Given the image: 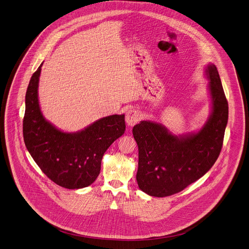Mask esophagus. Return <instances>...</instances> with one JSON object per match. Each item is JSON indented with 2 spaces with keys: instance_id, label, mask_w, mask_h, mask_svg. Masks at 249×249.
Here are the masks:
<instances>
[{
  "instance_id": "34e87169",
  "label": "esophagus",
  "mask_w": 249,
  "mask_h": 249,
  "mask_svg": "<svg viewBox=\"0 0 249 249\" xmlns=\"http://www.w3.org/2000/svg\"><path fill=\"white\" fill-rule=\"evenodd\" d=\"M125 120H126V123L128 126L130 127H133L136 123L139 122L140 120V115L138 113V111L136 110H129L127 113H126V117H125Z\"/></svg>"
}]
</instances>
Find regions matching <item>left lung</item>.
<instances>
[{
    "label": "left lung",
    "instance_id": "left-lung-1",
    "mask_svg": "<svg viewBox=\"0 0 249 249\" xmlns=\"http://www.w3.org/2000/svg\"><path fill=\"white\" fill-rule=\"evenodd\" d=\"M211 114L197 132L175 135L150 120L133 129L138 146L136 181L142 192L166 197L178 193L211 170L221 153L229 119V103L216 66L206 67Z\"/></svg>",
    "mask_w": 249,
    "mask_h": 249
}]
</instances>
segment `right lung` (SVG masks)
I'll return each instance as SVG.
<instances>
[{
    "mask_svg": "<svg viewBox=\"0 0 249 249\" xmlns=\"http://www.w3.org/2000/svg\"><path fill=\"white\" fill-rule=\"evenodd\" d=\"M33 74L25 95L23 139L42 172L58 186L77 190L95 182L103 154L125 132V115L102 117L77 133H64L47 121L39 108L38 79Z\"/></svg>",
    "mask_w": 249,
    "mask_h": 249,
    "instance_id": "obj_1",
    "label": "right lung"
}]
</instances>
